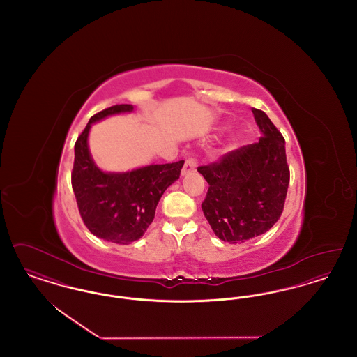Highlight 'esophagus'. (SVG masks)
Wrapping results in <instances>:
<instances>
[{
  "instance_id": "1",
  "label": "esophagus",
  "mask_w": 357,
  "mask_h": 357,
  "mask_svg": "<svg viewBox=\"0 0 357 357\" xmlns=\"http://www.w3.org/2000/svg\"><path fill=\"white\" fill-rule=\"evenodd\" d=\"M195 169H197V160L194 158H187L185 166L182 169V175H186V174L195 170Z\"/></svg>"
}]
</instances>
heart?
<instances>
[{
    "mask_svg": "<svg viewBox=\"0 0 357 357\" xmlns=\"http://www.w3.org/2000/svg\"><path fill=\"white\" fill-rule=\"evenodd\" d=\"M233 142H234V140H233Z\"/></svg>",
    "mask_w": 357,
    "mask_h": 357,
    "instance_id": "heart-1",
    "label": "heart"
}]
</instances>
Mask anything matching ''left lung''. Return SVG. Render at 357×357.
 <instances>
[{"label": "left lung", "instance_id": "left-lung-1", "mask_svg": "<svg viewBox=\"0 0 357 357\" xmlns=\"http://www.w3.org/2000/svg\"><path fill=\"white\" fill-rule=\"evenodd\" d=\"M252 112L259 140L198 167L208 183L204 217L214 234L229 243L266 233L280 220L288 192L285 139L264 111Z\"/></svg>", "mask_w": 357, "mask_h": 357}]
</instances>
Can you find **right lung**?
Here are the masks:
<instances>
[{
    "label": "right lung",
    "instance_id": "1",
    "mask_svg": "<svg viewBox=\"0 0 357 357\" xmlns=\"http://www.w3.org/2000/svg\"><path fill=\"white\" fill-rule=\"evenodd\" d=\"M132 109L131 104H118L93 115L75 143L72 170V188L85 226L93 236L120 245L143 237L160 197L179 178L185 163L151 165L127 172H104L95 165L88 149L91 126Z\"/></svg>",
    "mask_w": 357,
    "mask_h": 357
}]
</instances>
